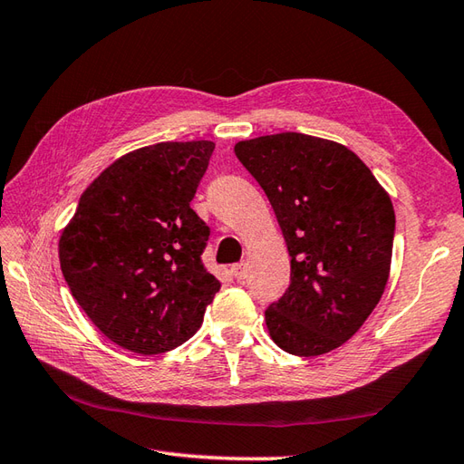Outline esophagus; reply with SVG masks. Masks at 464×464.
<instances>
[{
    "instance_id": "34e87169",
    "label": "esophagus",
    "mask_w": 464,
    "mask_h": 464,
    "mask_svg": "<svg viewBox=\"0 0 464 464\" xmlns=\"http://www.w3.org/2000/svg\"><path fill=\"white\" fill-rule=\"evenodd\" d=\"M231 273L237 278V281H245L246 278V265L245 263H237L231 266Z\"/></svg>"
}]
</instances>
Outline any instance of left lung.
Here are the masks:
<instances>
[{
    "label": "left lung",
    "instance_id": "8db88e82",
    "mask_svg": "<svg viewBox=\"0 0 464 464\" xmlns=\"http://www.w3.org/2000/svg\"><path fill=\"white\" fill-rule=\"evenodd\" d=\"M275 209L290 255L286 293L265 310L281 350L320 355L378 306L393 251L392 199L346 146L300 132L235 144Z\"/></svg>",
    "mask_w": 464,
    "mask_h": 464
}]
</instances>
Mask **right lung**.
<instances>
[{
	"instance_id": "1",
	"label": "right lung",
	"mask_w": 464,
	"mask_h": 464,
	"mask_svg": "<svg viewBox=\"0 0 464 464\" xmlns=\"http://www.w3.org/2000/svg\"><path fill=\"white\" fill-rule=\"evenodd\" d=\"M213 148L161 142L122 156L84 189L61 235L71 295L121 348H178L221 286L201 261L209 227L189 206Z\"/></svg>"
}]
</instances>
